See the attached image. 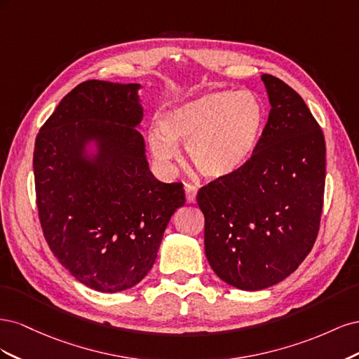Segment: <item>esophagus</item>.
Returning <instances> with one entry per match:
<instances>
[{"instance_id":"34e87169","label":"esophagus","mask_w":359,"mask_h":359,"mask_svg":"<svg viewBox=\"0 0 359 359\" xmlns=\"http://www.w3.org/2000/svg\"><path fill=\"white\" fill-rule=\"evenodd\" d=\"M196 193H198L196 187L190 186V184H186V199L189 203L196 202Z\"/></svg>"}]
</instances>
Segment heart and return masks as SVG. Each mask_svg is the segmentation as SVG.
Wrapping results in <instances>:
<instances>
[{"instance_id": "b5f03b06", "label": "heart", "mask_w": 359, "mask_h": 359, "mask_svg": "<svg viewBox=\"0 0 359 359\" xmlns=\"http://www.w3.org/2000/svg\"><path fill=\"white\" fill-rule=\"evenodd\" d=\"M265 106L253 91H211L170 107L160 127L148 133L151 154L169 168L187 144L193 166L205 178L224 181L238 175L255 156L265 126Z\"/></svg>"}]
</instances>
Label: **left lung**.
I'll return each mask as SVG.
<instances>
[{"instance_id": "8db88e82", "label": "left lung", "mask_w": 359, "mask_h": 359, "mask_svg": "<svg viewBox=\"0 0 359 359\" xmlns=\"http://www.w3.org/2000/svg\"><path fill=\"white\" fill-rule=\"evenodd\" d=\"M271 111L255 156L238 175L198 194L205 255L241 290L280 283L316 241L325 190V139L301 95L262 74Z\"/></svg>"}]
</instances>
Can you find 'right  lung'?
<instances>
[{
  "instance_id": "obj_1",
  "label": "right lung",
  "mask_w": 359,
  "mask_h": 359,
  "mask_svg": "<svg viewBox=\"0 0 359 359\" xmlns=\"http://www.w3.org/2000/svg\"><path fill=\"white\" fill-rule=\"evenodd\" d=\"M140 83L85 81L40 128L34 180L43 233L82 285L114 293L153 268L166 226L186 203L181 182L149 170L139 133Z\"/></svg>"
}]
</instances>
